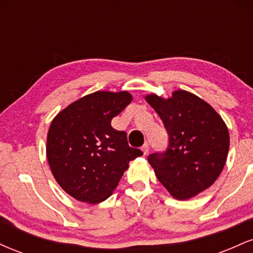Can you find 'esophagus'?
I'll return each instance as SVG.
<instances>
[{"label":"esophagus","mask_w":253,"mask_h":253,"mask_svg":"<svg viewBox=\"0 0 253 253\" xmlns=\"http://www.w3.org/2000/svg\"><path fill=\"white\" fill-rule=\"evenodd\" d=\"M141 150H143L144 155H147V152H149V144L145 143L143 146H141Z\"/></svg>","instance_id":"1"}]
</instances>
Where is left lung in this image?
<instances>
[{
  "instance_id": "obj_1",
  "label": "left lung",
  "mask_w": 253,
  "mask_h": 253,
  "mask_svg": "<svg viewBox=\"0 0 253 253\" xmlns=\"http://www.w3.org/2000/svg\"><path fill=\"white\" fill-rule=\"evenodd\" d=\"M146 101L169 135L167 150L147 157L158 181L178 200L210 188L221 173L228 153L229 134L221 117L184 90H177L168 100L149 95Z\"/></svg>"
}]
</instances>
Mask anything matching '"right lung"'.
Wrapping results in <instances>:
<instances>
[{
	"label": "right lung",
	"instance_id": "right-lung-1",
	"mask_svg": "<svg viewBox=\"0 0 253 253\" xmlns=\"http://www.w3.org/2000/svg\"><path fill=\"white\" fill-rule=\"evenodd\" d=\"M132 101L127 91H96L62 110L47 134V161L58 184L86 203L112 195L128 163L143 155L110 121Z\"/></svg>",
	"mask_w": 253,
	"mask_h": 253
}]
</instances>
